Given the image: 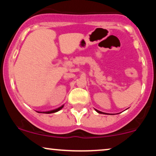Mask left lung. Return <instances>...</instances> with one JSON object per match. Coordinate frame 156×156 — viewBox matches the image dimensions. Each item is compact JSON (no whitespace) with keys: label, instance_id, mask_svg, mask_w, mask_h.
I'll return each instance as SVG.
<instances>
[{"label":"left lung","instance_id":"left-lung-1","mask_svg":"<svg viewBox=\"0 0 156 156\" xmlns=\"http://www.w3.org/2000/svg\"><path fill=\"white\" fill-rule=\"evenodd\" d=\"M95 110H96V112H98V113H100V114H102V113H103V112H100V111H98V110H97V109H95ZM103 114H104V113H103Z\"/></svg>","mask_w":156,"mask_h":156}]
</instances>
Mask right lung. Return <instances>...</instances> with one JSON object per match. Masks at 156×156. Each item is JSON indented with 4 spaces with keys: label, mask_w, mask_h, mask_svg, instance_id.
I'll use <instances>...</instances> for the list:
<instances>
[{
    "label": "right lung",
    "mask_w": 156,
    "mask_h": 156,
    "mask_svg": "<svg viewBox=\"0 0 156 156\" xmlns=\"http://www.w3.org/2000/svg\"><path fill=\"white\" fill-rule=\"evenodd\" d=\"M64 107V105H62V106L59 107V108H56V109H54V110H52V111H49V112H39V113H43V114H51V113H55V112H58V111L61 110L62 108Z\"/></svg>",
    "instance_id": "obj_1"
}]
</instances>
